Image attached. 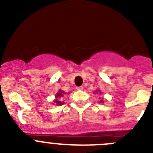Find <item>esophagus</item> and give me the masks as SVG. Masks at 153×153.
<instances>
[{
    "label": "esophagus",
    "mask_w": 153,
    "mask_h": 153,
    "mask_svg": "<svg viewBox=\"0 0 153 153\" xmlns=\"http://www.w3.org/2000/svg\"><path fill=\"white\" fill-rule=\"evenodd\" d=\"M83 86H78V87H76V89L77 90H82L83 89Z\"/></svg>",
    "instance_id": "34e87169"
}]
</instances>
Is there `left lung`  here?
Masks as SVG:
<instances>
[{
	"label": "left lung",
	"instance_id": "1",
	"mask_svg": "<svg viewBox=\"0 0 153 153\" xmlns=\"http://www.w3.org/2000/svg\"><path fill=\"white\" fill-rule=\"evenodd\" d=\"M96 92H97V93H99V94H102V92H100V90H99V89H96L94 93H96ZM100 102L101 103H104V101H103V99H101Z\"/></svg>",
	"mask_w": 153,
	"mask_h": 153
}]
</instances>
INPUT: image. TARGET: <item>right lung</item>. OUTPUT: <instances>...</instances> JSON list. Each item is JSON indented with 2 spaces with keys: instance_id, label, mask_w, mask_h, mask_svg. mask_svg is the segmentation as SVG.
Wrapping results in <instances>:
<instances>
[{
  "instance_id": "right-lung-1",
  "label": "right lung",
  "mask_w": 153,
  "mask_h": 153,
  "mask_svg": "<svg viewBox=\"0 0 153 153\" xmlns=\"http://www.w3.org/2000/svg\"><path fill=\"white\" fill-rule=\"evenodd\" d=\"M64 94H66V92H64V91L60 89V90L55 94V99L53 101V105H57V106L62 105L64 104V102H62L61 101H60V99L64 96Z\"/></svg>"
}]
</instances>
